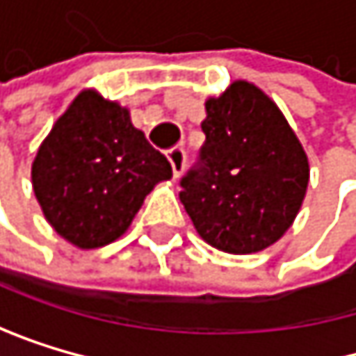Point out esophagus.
Here are the masks:
<instances>
[{
  "label": "esophagus",
  "instance_id": "esophagus-1",
  "mask_svg": "<svg viewBox=\"0 0 356 356\" xmlns=\"http://www.w3.org/2000/svg\"><path fill=\"white\" fill-rule=\"evenodd\" d=\"M168 162L172 166V175L181 177L186 170V149L184 147H172L168 152Z\"/></svg>",
  "mask_w": 356,
  "mask_h": 356
}]
</instances>
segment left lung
Wrapping results in <instances>:
<instances>
[{
	"instance_id": "8db88e82",
	"label": "left lung",
	"mask_w": 356,
	"mask_h": 356,
	"mask_svg": "<svg viewBox=\"0 0 356 356\" xmlns=\"http://www.w3.org/2000/svg\"><path fill=\"white\" fill-rule=\"evenodd\" d=\"M200 162L179 198L198 235L216 250L254 254L273 245L301 209L309 162L269 95L235 81L204 102Z\"/></svg>"
}]
</instances>
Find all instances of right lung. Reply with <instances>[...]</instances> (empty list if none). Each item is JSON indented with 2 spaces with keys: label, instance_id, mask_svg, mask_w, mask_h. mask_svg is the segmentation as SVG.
Listing matches in <instances>:
<instances>
[{
  "label": "right lung",
  "instance_id": "1",
  "mask_svg": "<svg viewBox=\"0 0 356 356\" xmlns=\"http://www.w3.org/2000/svg\"><path fill=\"white\" fill-rule=\"evenodd\" d=\"M170 177L168 160L132 126L130 111L95 89L72 100L31 164L47 222L81 250L119 239L145 196Z\"/></svg>",
  "mask_w": 356,
  "mask_h": 356
}]
</instances>
